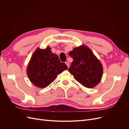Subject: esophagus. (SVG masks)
Segmentation results:
<instances>
[{
	"label": "esophagus",
	"mask_w": 129,
	"mask_h": 129,
	"mask_svg": "<svg viewBox=\"0 0 129 129\" xmlns=\"http://www.w3.org/2000/svg\"><path fill=\"white\" fill-rule=\"evenodd\" d=\"M66 65L67 66L68 68H69V63H68V62H66Z\"/></svg>",
	"instance_id": "esophagus-1"
}]
</instances>
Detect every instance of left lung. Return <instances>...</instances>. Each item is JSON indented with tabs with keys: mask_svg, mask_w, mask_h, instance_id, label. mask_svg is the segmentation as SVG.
Returning <instances> with one entry per match:
<instances>
[{
	"mask_svg": "<svg viewBox=\"0 0 129 129\" xmlns=\"http://www.w3.org/2000/svg\"><path fill=\"white\" fill-rule=\"evenodd\" d=\"M73 58L69 72L74 79L84 87H95L98 84L103 75V66L100 60L88 47L81 45L69 52Z\"/></svg>",
	"mask_w": 129,
	"mask_h": 129,
	"instance_id": "obj_1",
	"label": "left lung"
}]
</instances>
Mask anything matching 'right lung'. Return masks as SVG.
Returning <instances> with one entry per match:
<instances>
[{"instance_id": "obj_1", "label": "right lung", "mask_w": 129, "mask_h": 129, "mask_svg": "<svg viewBox=\"0 0 129 129\" xmlns=\"http://www.w3.org/2000/svg\"><path fill=\"white\" fill-rule=\"evenodd\" d=\"M67 65L61 62L58 56L48 47L37 48L30 58L27 67L30 81L36 87L44 88L56 79L58 74L67 70Z\"/></svg>"}]
</instances>
